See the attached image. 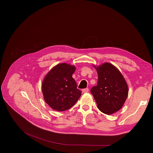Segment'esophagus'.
Here are the masks:
<instances>
[{
	"instance_id": "esophagus-1",
	"label": "esophagus",
	"mask_w": 153,
	"mask_h": 153,
	"mask_svg": "<svg viewBox=\"0 0 153 153\" xmlns=\"http://www.w3.org/2000/svg\"><path fill=\"white\" fill-rule=\"evenodd\" d=\"M88 92H89V89H88V88H85V89H82V92L83 93H87Z\"/></svg>"
}]
</instances>
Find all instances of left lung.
<instances>
[{
  "label": "left lung",
  "mask_w": 153,
  "mask_h": 153,
  "mask_svg": "<svg viewBox=\"0 0 153 153\" xmlns=\"http://www.w3.org/2000/svg\"><path fill=\"white\" fill-rule=\"evenodd\" d=\"M98 74L97 85L91 92L98 108L107 115L115 113L121 108L128 94V87L120 71L113 64L105 62L96 67Z\"/></svg>",
  "instance_id": "left-lung-1"
}]
</instances>
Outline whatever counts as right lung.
Here are the masks:
<instances>
[{
    "label": "right lung",
    "mask_w": 153,
    "mask_h": 153,
    "mask_svg": "<svg viewBox=\"0 0 153 153\" xmlns=\"http://www.w3.org/2000/svg\"><path fill=\"white\" fill-rule=\"evenodd\" d=\"M76 71L74 66L61 63L53 68L42 82L44 100L51 108L65 111L73 106L81 95L72 76Z\"/></svg>",
    "instance_id": "1"
}]
</instances>
